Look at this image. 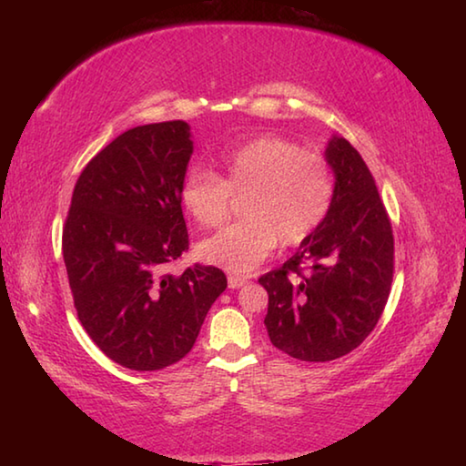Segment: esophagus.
Returning a JSON list of instances; mask_svg holds the SVG:
<instances>
[{
  "instance_id": "obj_1",
  "label": "esophagus",
  "mask_w": 466,
  "mask_h": 466,
  "mask_svg": "<svg viewBox=\"0 0 466 466\" xmlns=\"http://www.w3.org/2000/svg\"><path fill=\"white\" fill-rule=\"evenodd\" d=\"M244 283H248V279L240 278V275H230V278H228V288L230 289H238L244 286Z\"/></svg>"
}]
</instances>
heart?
I'll return each mask as SVG.
<instances>
[{"label": "heart", "instance_id": "obj_1", "mask_svg": "<svg viewBox=\"0 0 466 466\" xmlns=\"http://www.w3.org/2000/svg\"><path fill=\"white\" fill-rule=\"evenodd\" d=\"M234 197H244L247 219L205 240L199 255L226 271L248 273L278 242L298 247L319 230L335 199L333 167L296 141L265 136L226 152L219 175L195 168L180 187V203L201 228L222 226Z\"/></svg>", "mask_w": 466, "mask_h": 466}]
</instances>
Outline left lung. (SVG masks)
Here are the masks:
<instances>
[{
	"label": "left lung",
	"instance_id": "1",
	"mask_svg": "<svg viewBox=\"0 0 466 466\" xmlns=\"http://www.w3.org/2000/svg\"><path fill=\"white\" fill-rule=\"evenodd\" d=\"M329 216L279 269L258 278L269 294L271 343L302 361H330L356 350L382 317L394 273L390 218L364 157L333 137Z\"/></svg>",
	"mask_w": 466,
	"mask_h": 466
}]
</instances>
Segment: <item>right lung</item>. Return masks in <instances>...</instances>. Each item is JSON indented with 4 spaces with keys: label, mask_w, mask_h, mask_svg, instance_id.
<instances>
[{
    "label": "right lung",
    "mask_w": 466,
    "mask_h": 466,
    "mask_svg": "<svg viewBox=\"0 0 466 466\" xmlns=\"http://www.w3.org/2000/svg\"><path fill=\"white\" fill-rule=\"evenodd\" d=\"M191 154L185 121L121 133L86 164L63 226L77 319L102 353L137 372L183 360L228 286L214 265L164 271L188 250L180 187Z\"/></svg>",
    "instance_id": "right-lung-1"
}]
</instances>
